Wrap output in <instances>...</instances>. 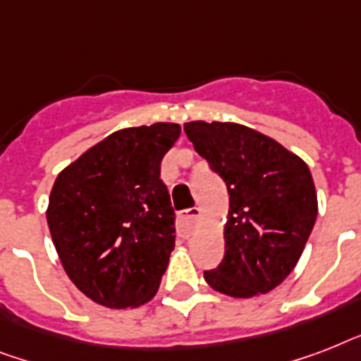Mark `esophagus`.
Listing matches in <instances>:
<instances>
[{"mask_svg": "<svg viewBox=\"0 0 361 361\" xmlns=\"http://www.w3.org/2000/svg\"><path fill=\"white\" fill-rule=\"evenodd\" d=\"M198 217H200V208H189L185 209L183 214H180L178 217V231L183 238H189L195 231V225H197Z\"/></svg>", "mask_w": 361, "mask_h": 361, "instance_id": "1", "label": "esophagus"}]
</instances>
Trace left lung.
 Returning a JSON list of instances; mask_svg holds the SVG:
<instances>
[{
	"instance_id": "1",
	"label": "left lung",
	"mask_w": 361,
	"mask_h": 361,
	"mask_svg": "<svg viewBox=\"0 0 361 361\" xmlns=\"http://www.w3.org/2000/svg\"><path fill=\"white\" fill-rule=\"evenodd\" d=\"M209 169L225 180V258L204 271L214 290L252 298L288 277L313 231L319 204L309 166L279 142L231 121L183 125Z\"/></svg>"
}]
</instances>
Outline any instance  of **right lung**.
<instances>
[{"mask_svg": "<svg viewBox=\"0 0 361 361\" xmlns=\"http://www.w3.org/2000/svg\"><path fill=\"white\" fill-rule=\"evenodd\" d=\"M178 123L106 136L54 181L47 221L76 288L110 309L138 307L159 288L174 249V209L161 180Z\"/></svg>", "mask_w": 361, "mask_h": 361, "instance_id": "obj_1", "label": "right lung"}]
</instances>
